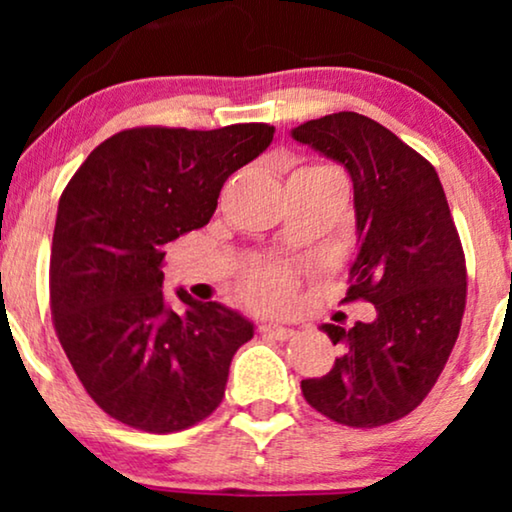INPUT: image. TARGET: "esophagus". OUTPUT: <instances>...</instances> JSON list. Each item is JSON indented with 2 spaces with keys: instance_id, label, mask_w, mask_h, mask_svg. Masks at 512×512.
<instances>
[{
  "instance_id": "esophagus-1",
  "label": "esophagus",
  "mask_w": 512,
  "mask_h": 512,
  "mask_svg": "<svg viewBox=\"0 0 512 512\" xmlns=\"http://www.w3.org/2000/svg\"><path fill=\"white\" fill-rule=\"evenodd\" d=\"M258 333L270 335V338H275V340H289V338H293V335H296L293 328H286V326H279V324H263L261 328H258Z\"/></svg>"
}]
</instances>
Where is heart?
Listing matches in <instances>:
<instances>
[{
  "label": "heart",
  "mask_w": 512,
  "mask_h": 512,
  "mask_svg": "<svg viewBox=\"0 0 512 512\" xmlns=\"http://www.w3.org/2000/svg\"><path fill=\"white\" fill-rule=\"evenodd\" d=\"M312 170H331L326 165H312ZM293 279L291 272L286 268H277V265H265L251 272L247 279V296L254 300L256 305L263 307H279L291 300Z\"/></svg>",
  "instance_id": "b5f03b06"
}]
</instances>
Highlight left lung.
I'll use <instances>...</instances> for the list:
<instances>
[{
	"label": "left lung",
	"instance_id": "obj_1",
	"mask_svg": "<svg viewBox=\"0 0 512 512\" xmlns=\"http://www.w3.org/2000/svg\"><path fill=\"white\" fill-rule=\"evenodd\" d=\"M291 135L352 177L359 251L345 303L368 300L377 312L370 324L321 326L345 349L300 389L338 424L396 422L443 373L466 307V258L443 184L429 160L356 111L307 121Z\"/></svg>",
	"mask_w": 512,
	"mask_h": 512
}]
</instances>
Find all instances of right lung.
<instances>
[{
	"label": "right lung",
	"mask_w": 512,
	"mask_h": 512,
	"mask_svg": "<svg viewBox=\"0 0 512 512\" xmlns=\"http://www.w3.org/2000/svg\"><path fill=\"white\" fill-rule=\"evenodd\" d=\"M275 128L144 125L90 153L60 195L51 247V314L88 396L149 433L202 422L226 394L230 361L254 324L184 289L163 296L165 247L207 226L230 174L268 149Z\"/></svg>",
	"instance_id": "right-lung-1"
}]
</instances>
